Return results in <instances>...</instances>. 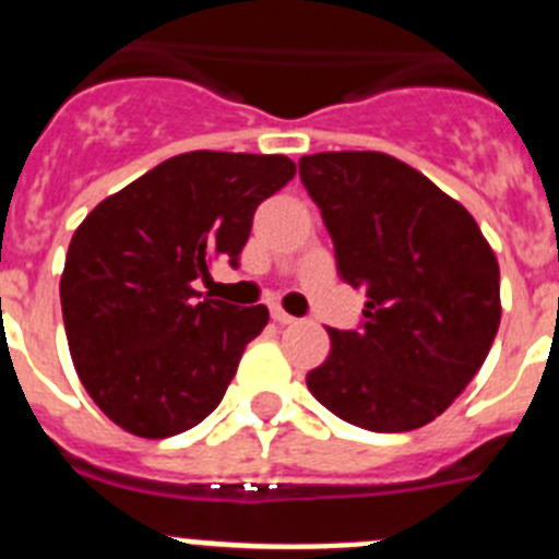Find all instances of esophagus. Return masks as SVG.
Returning <instances> with one entry per match:
<instances>
[{
  "mask_svg": "<svg viewBox=\"0 0 559 559\" xmlns=\"http://www.w3.org/2000/svg\"><path fill=\"white\" fill-rule=\"evenodd\" d=\"M271 319H274L276 324H294L296 319L290 313H285L283 308H271Z\"/></svg>",
  "mask_w": 559,
  "mask_h": 559,
  "instance_id": "1",
  "label": "esophagus"
}]
</instances>
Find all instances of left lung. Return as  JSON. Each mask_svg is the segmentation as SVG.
I'll use <instances>...</instances> for the list:
<instances>
[{"mask_svg":"<svg viewBox=\"0 0 559 559\" xmlns=\"http://www.w3.org/2000/svg\"><path fill=\"white\" fill-rule=\"evenodd\" d=\"M299 179L322 210L341 280L367 294L358 330H328L330 355L308 372L310 394L367 431L428 426L498 333L490 243L459 201L386 153H313L299 159Z\"/></svg>","mask_w":559,"mask_h":559,"instance_id":"left-lung-1","label":"left lung"}]
</instances>
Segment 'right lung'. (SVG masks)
<instances>
[{
	"label": "right lung",
	"instance_id": "right-lung-1",
	"mask_svg": "<svg viewBox=\"0 0 559 559\" xmlns=\"http://www.w3.org/2000/svg\"><path fill=\"white\" fill-rule=\"evenodd\" d=\"M288 156L190 151L108 195L75 229L61 308L78 378L128 433L165 439L224 400L269 308L192 288L237 265L254 210L294 179Z\"/></svg>",
	"mask_w": 559,
	"mask_h": 559
}]
</instances>
